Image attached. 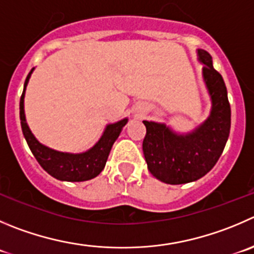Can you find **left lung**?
<instances>
[{"label":"left lung","mask_w":254,"mask_h":254,"mask_svg":"<svg viewBox=\"0 0 254 254\" xmlns=\"http://www.w3.org/2000/svg\"><path fill=\"white\" fill-rule=\"evenodd\" d=\"M204 64L203 78L212 98L208 120L192 133H175L166 125L143 121L142 148L148 171L162 182L182 185L199 180L209 172L223 152L231 129V106L221 73L213 68L212 56L198 50Z\"/></svg>","instance_id":"8db88e82"}]
</instances>
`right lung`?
<instances>
[{
  "label": "right lung",
  "mask_w": 254,
  "mask_h": 254,
  "mask_svg": "<svg viewBox=\"0 0 254 254\" xmlns=\"http://www.w3.org/2000/svg\"><path fill=\"white\" fill-rule=\"evenodd\" d=\"M33 68L28 73L27 78L25 81V87L20 100V120L21 127H22L23 136L27 141L28 147L33 153L35 158L40 163L41 167L51 175L52 177L57 178L60 181H67V182H83V181L92 180L97 177L102 170L105 168L106 162H107L108 154L113 143L120 136L122 127L127 123V118L120 121L113 125H108L106 127L103 136L100 141L95 144L91 149H88L84 153L72 154L64 153V152L55 151L48 147L41 144L32 132L28 128L26 123L25 110H23V98H25L26 86L28 83L31 73Z\"/></svg>",
  "instance_id": "1"
}]
</instances>
